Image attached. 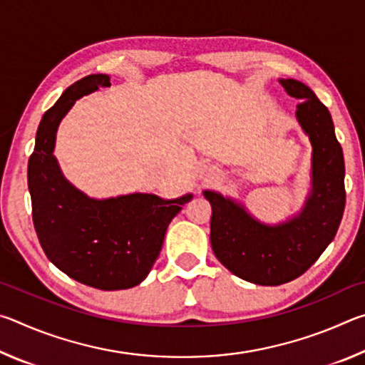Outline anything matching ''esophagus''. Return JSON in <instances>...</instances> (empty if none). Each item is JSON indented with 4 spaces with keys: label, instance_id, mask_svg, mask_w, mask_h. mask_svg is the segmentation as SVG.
Here are the masks:
<instances>
[{
    "label": "esophagus",
    "instance_id": "1",
    "mask_svg": "<svg viewBox=\"0 0 365 365\" xmlns=\"http://www.w3.org/2000/svg\"><path fill=\"white\" fill-rule=\"evenodd\" d=\"M220 177V170L215 168V165H205V169L201 172V178H205V180H215V178Z\"/></svg>",
    "mask_w": 365,
    "mask_h": 365
}]
</instances>
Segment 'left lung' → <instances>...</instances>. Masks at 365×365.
Masks as SVG:
<instances>
[{"label": "left lung", "mask_w": 365, "mask_h": 365, "mask_svg": "<svg viewBox=\"0 0 365 365\" xmlns=\"http://www.w3.org/2000/svg\"><path fill=\"white\" fill-rule=\"evenodd\" d=\"M299 100L296 120L312 146L311 188L301 211L279 224L256 219L243 202L205 190L211 202V245L233 275L264 287L292 282L311 267L331 243L344 212V159L331 115L299 80L279 78Z\"/></svg>", "instance_id": "left-lung-1"}]
</instances>
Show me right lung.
Returning a JSON list of instances; mask_svg holds the SVG:
<instances>
[{"label":"right lung","instance_id":"right-lung-1","mask_svg":"<svg viewBox=\"0 0 365 365\" xmlns=\"http://www.w3.org/2000/svg\"><path fill=\"white\" fill-rule=\"evenodd\" d=\"M101 86H110L106 73L86 76L46 110L36 130L27 178L35 232L49 261L71 279L110 292L146 279L169 224L193 195L164 200L153 193H130L96 200L67 180L54 156L59 123L78 98Z\"/></svg>","mask_w":365,"mask_h":365}]
</instances>
